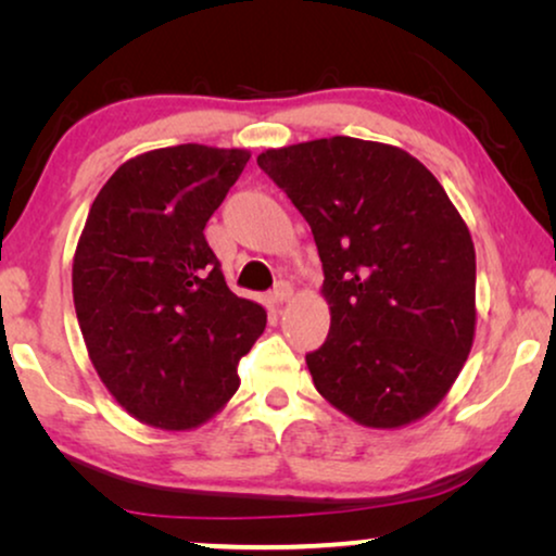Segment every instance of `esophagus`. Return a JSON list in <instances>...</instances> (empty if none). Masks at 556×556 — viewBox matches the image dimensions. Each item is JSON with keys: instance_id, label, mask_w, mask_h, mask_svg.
<instances>
[{"instance_id": "esophagus-1", "label": "esophagus", "mask_w": 556, "mask_h": 556, "mask_svg": "<svg viewBox=\"0 0 556 556\" xmlns=\"http://www.w3.org/2000/svg\"><path fill=\"white\" fill-rule=\"evenodd\" d=\"M291 295H293V286L288 283V280H280V283L273 288L270 299H273V303H278V306H280V303H286L288 299H291Z\"/></svg>"}]
</instances>
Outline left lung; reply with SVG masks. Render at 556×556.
Masks as SVG:
<instances>
[{
  "mask_svg": "<svg viewBox=\"0 0 556 556\" xmlns=\"http://www.w3.org/2000/svg\"><path fill=\"white\" fill-rule=\"evenodd\" d=\"M257 166L306 217L324 265L316 390L367 428L428 415L476 331V250L445 189L407 151L352 136L268 149Z\"/></svg>",
  "mask_w": 556,
  "mask_h": 556,
  "instance_id": "8db88e82",
  "label": "left lung"
}]
</instances>
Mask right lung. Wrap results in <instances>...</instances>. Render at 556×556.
I'll use <instances>...</instances> for the list:
<instances>
[{
  "instance_id": "obj_1",
  "label": "right lung",
  "mask_w": 556,
  "mask_h": 556,
  "mask_svg": "<svg viewBox=\"0 0 556 556\" xmlns=\"http://www.w3.org/2000/svg\"><path fill=\"white\" fill-rule=\"evenodd\" d=\"M248 159L202 143L128 159L83 227L73 301L90 362L118 405L154 428L215 415L265 329V308L230 291L204 240Z\"/></svg>"
}]
</instances>
